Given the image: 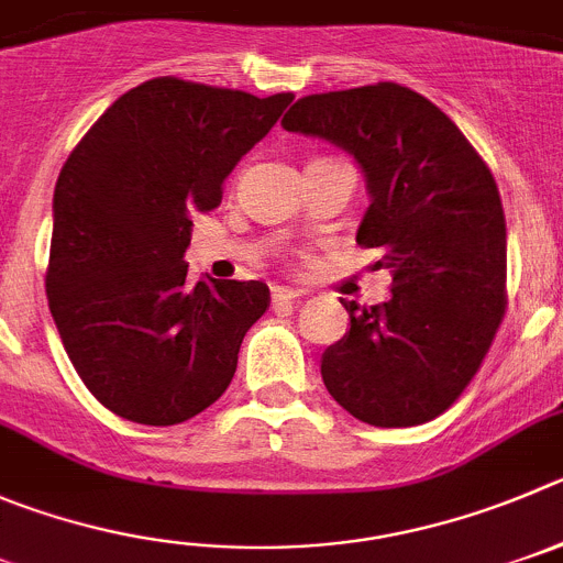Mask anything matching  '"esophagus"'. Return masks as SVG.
Listing matches in <instances>:
<instances>
[{
    "instance_id": "esophagus-1",
    "label": "esophagus",
    "mask_w": 563,
    "mask_h": 563,
    "mask_svg": "<svg viewBox=\"0 0 563 563\" xmlns=\"http://www.w3.org/2000/svg\"><path fill=\"white\" fill-rule=\"evenodd\" d=\"M299 297H302V294L294 291V288H275V291H272V306L275 308L291 306V302H297Z\"/></svg>"
}]
</instances>
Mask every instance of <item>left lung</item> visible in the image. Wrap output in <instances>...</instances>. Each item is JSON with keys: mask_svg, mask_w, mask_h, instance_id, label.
<instances>
[{"mask_svg": "<svg viewBox=\"0 0 563 563\" xmlns=\"http://www.w3.org/2000/svg\"><path fill=\"white\" fill-rule=\"evenodd\" d=\"M288 133L346 150L366 175L358 241L391 299L350 313L322 355L330 397L375 428H411L459 400L506 317V213L486 161L430 99L397 82L311 93Z\"/></svg>", "mask_w": 563, "mask_h": 563, "instance_id": "left-lung-1", "label": "left lung"}]
</instances>
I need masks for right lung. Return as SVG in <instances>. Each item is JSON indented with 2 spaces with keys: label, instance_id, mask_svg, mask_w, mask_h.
Segmentation results:
<instances>
[{
  "label": "right lung",
  "instance_id": "1",
  "mask_svg": "<svg viewBox=\"0 0 563 563\" xmlns=\"http://www.w3.org/2000/svg\"><path fill=\"white\" fill-rule=\"evenodd\" d=\"M294 93L252 97L180 77L130 88L63 163L46 297L68 361L115 417L186 422L219 400L246 330L269 308L261 280H188L191 217Z\"/></svg>",
  "mask_w": 563,
  "mask_h": 563
}]
</instances>
